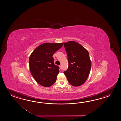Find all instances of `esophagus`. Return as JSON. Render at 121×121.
I'll use <instances>...</instances> for the list:
<instances>
[{
	"label": "esophagus",
	"mask_w": 121,
	"mask_h": 121,
	"mask_svg": "<svg viewBox=\"0 0 121 121\" xmlns=\"http://www.w3.org/2000/svg\"><path fill=\"white\" fill-rule=\"evenodd\" d=\"M60 67V69H62V66H61V65H60L59 66Z\"/></svg>",
	"instance_id": "1"
}]
</instances>
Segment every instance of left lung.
Masks as SVG:
<instances>
[{
    "label": "left lung",
    "mask_w": 121,
    "mask_h": 121,
    "mask_svg": "<svg viewBox=\"0 0 121 121\" xmlns=\"http://www.w3.org/2000/svg\"><path fill=\"white\" fill-rule=\"evenodd\" d=\"M69 63L64 72L68 82L74 86L82 85L87 80L91 67L89 52L80 44L74 41L64 43Z\"/></svg>",
    "instance_id": "8db88e82"
}]
</instances>
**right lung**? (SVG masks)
<instances>
[{
    "label": "right lung",
    "instance_id": "1",
    "mask_svg": "<svg viewBox=\"0 0 121 121\" xmlns=\"http://www.w3.org/2000/svg\"><path fill=\"white\" fill-rule=\"evenodd\" d=\"M63 43L41 44L31 54L29 64L31 74L40 85L49 87L56 82L59 67L54 64L53 55L63 46Z\"/></svg>",
    "mask_w": 121,
    "mask_h": 121
}]
</instances>
